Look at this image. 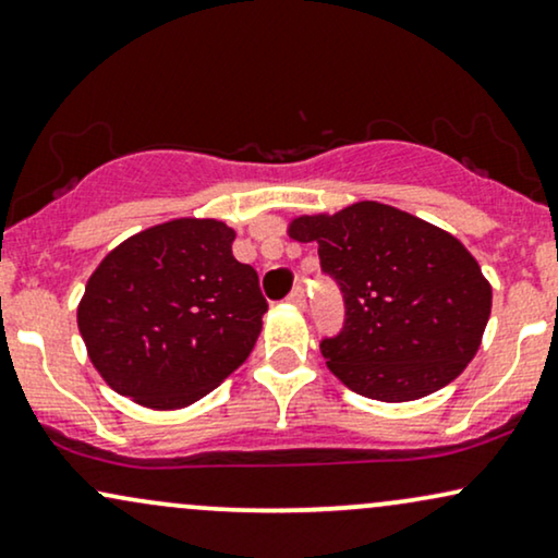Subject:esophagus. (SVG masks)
Segmentation results:
<instances>
[{"label": "esophagus", "instance_id": "obj_1", "mask_svg": "<svg viewBox=\"0 0 558 558\" xmlns=\"http://www.w3.org/2000/svg\"><path fill=\"white\" fill-rule=\"evenodd\" d=\"M287 302H290V305H294V307H305L307 305L305 290H302V287H294V290L290 292V298H287Z\"/></svg>", "mask_w": 558, "mask_h": 558}]
</instances>
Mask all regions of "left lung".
<instances>
[{"label": "left lung", "mask_w": 558, "mask_h": 558, "mask_svg": "<svg viewBox=\"0 0 558 558\" xmlns=\"http://www.w3.org/2000/svg\"><path fill=\"white\" fill-rule=\"evenodd\" d=\"M290 238L318 243L320 268L343 292V328L320 341V352L349 390L416 401L476 356L492 284L450 232L396 206L356 202L292 219Z\"/></svg>", "instance_id": "obj_1"}]
</instances>
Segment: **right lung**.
<instances>
[{"label":"right lung","instance_id":"add662e5","mask_svg":"<svg viewBox=\"0 0 558 558\" xmlns=\"http://www.w3.org/2000/svg\"><path fill=\"white\" fill-rule=\"evenodd\" d=\"M232 240L235 230L219 219L183 217L136 232L100 260L77 326L116 393L147 409H183L247 360L268 305Z\"/></svg>","mask_w":558,"mask_h":558}]
</instances>
